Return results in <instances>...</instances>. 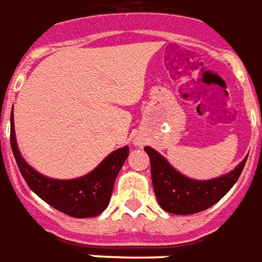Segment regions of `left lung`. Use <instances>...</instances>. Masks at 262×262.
Wrapping results in <instances>:
<instances>
[{"label": "left lung", "instance_id": "1", "mask_svg": "<svg viewBox=\"0 0 262 262\" xmlns=\"http://www.w3.org/2000/svg\"><path fill=\"white\" fill-rule=\"evenodd\" d=\"M150 160V174L155 195L165 211L176 215H191L215 205L243 171L246 159L230 173L212 180H192L176 170L167 160L150 146H145Z\"/></svg>", "mask_w": 262, "mask_h": 262}]
</instances>
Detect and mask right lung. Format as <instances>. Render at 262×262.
I'll use <instances>...</instances> for the list:
<instances>
[{"mask_svg":"<svg viewBox=\"0 0 262 262\" xmlns=\"http://www.w3.org/2000/svg\"><path fill=\"white\" fill-rule=\"evenodd\" d=\"M11 148L30 190L57 211L72 217L97 216L107 208L116 177L129 154L128 146H124L108 155L89 174L72 180H54L40 174L25 162L16 145L12 116Z\"/></svg>","mask_w":262,"mask_h":262,"instance_id":"obj_1","label":"right lung"}]
</instances>
